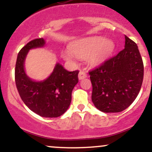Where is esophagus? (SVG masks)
Listing matches in <instances>:
<instances>
[{"mask_svg": "<svg viewBox=\"0 0 152 152\" xmlns=\"http://www.w3.org/2000/svg\"><path fill=\"white\" fill-rule=\"evenodd\" d=\"M86 77H87V74L85 71H80L79 74H78V78H79L80 80L83 79V78H85Z\"/></svg>", "mask_w": 152, "mask_h": 152, "instance_id": "1", "label": "esophagus"}]
</instances>
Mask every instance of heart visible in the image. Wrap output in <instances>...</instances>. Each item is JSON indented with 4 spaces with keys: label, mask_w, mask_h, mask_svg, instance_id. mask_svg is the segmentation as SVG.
I'll return each instance as SVG.
<instances>
[{
    "label": "heart",
    "mask_w": 152,
    "mask_h": 152,
    "mask_svg": "<svg viewBox=\"0 0 152 152\" xmlns=\"http://www.w3.org/2000/svg\"><path fill=\"white\" fill-rule=\"evenodd\" d=\"M115 44L111 39L102 36H92L78 40L71 45V50L63 52V57L66 61H73L75 56L83 58L91 66L102 64L114 52Z\"/></svg>",
    "instance_id": "b5f03b06"
}]
</instances>
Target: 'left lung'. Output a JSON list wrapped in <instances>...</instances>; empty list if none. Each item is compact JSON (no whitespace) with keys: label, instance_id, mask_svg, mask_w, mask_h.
Here are the masks:
<instances>
[{"label":"left lung","instance_id":"1","mask_svg":"<svg viewBox=\"0 0 152 152\" xmlns=\"http://www.w3.org/2000/svg\"><path fill=\"white\" fill-rule=\"evenodd\" d=\"M94 106L105 113H117L128 108L140 91L144 64L138 46L125 36L124 48L88 72Z\"/></svg>","mask_w":152,"mask_h":152}]
</instances>
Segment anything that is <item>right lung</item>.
Here are the masks:
<instances>
[{
	"instance_id": "right-lung-1",
	"label": "right lung",
	"mask_w": 152,
	"mask_h": 152,
	"mask_svg": "<svg viewBox=\"0 0 152 152\" xmlns=\"http://www.w3.org/2000/svg\"><path fill=\"white\" fill-rule=\"evenodd\" d=\"M43 38H36L20 49L15 69V81L22 101L39 116L56 118L67 111L71 102V93L78 82V71H68L60 64H56L53 72L42 81H35L27 76L24 61L29 50L45 45Z\"/></svg>"
}]
</instances>
